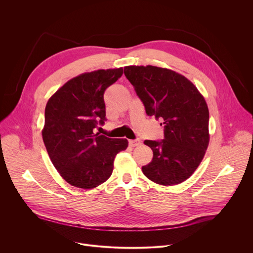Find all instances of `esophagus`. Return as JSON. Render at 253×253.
<instances>
[{
    "label": "esophagus",
    "instance_id": "34e87169",
    "mask_svg": "<svg viewBox=\"0 0 253 253\" xmlns=\"http://www.w3.org/2000/svg\"><path fill=\"white\" fill-rule=\"evenodd\" d=\"M139 144H141V141L139 139H136V140H129V145L131 147H136L138 146Z\"/></svg>",
    "mask_w": 253,
    "mask_h": 253
}]
</instances>
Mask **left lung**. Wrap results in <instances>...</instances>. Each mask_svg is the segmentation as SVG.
Segmentation results:
<instances>
[{
    "label": "left lung",
    "mask_w": 253,
    "mask_h": 253,
    "mask_svg": "<svg viewBox=\"0 0 253 253\" xmlns=\"http://www.w3.org/2000/svg\"><path fill=\"white\" fill-rule=\"evenodd\" d=\"M148 116L164 120V139L145 140L152 161L142 167L151 181L171 186L188 179L201 163L209 144V111L196 86L183 75L156 66H126Z\"/></svg>",
    "instance_id": "8db88e82"
}]
</instances>
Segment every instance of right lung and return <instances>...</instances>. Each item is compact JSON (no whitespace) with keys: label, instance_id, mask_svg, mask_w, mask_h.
Returning a JSON list of instances; mask_svg holds the SVG:
<instances>
[{"label":"right lung","instance_id":"obj_1","mask_svg":"<svg viewBox=\"0 0 253 253\" xmlns=\"http://www.w3.org/2000/svg\"><path fill=\"white\" fill-rule=\"evenodd\" d=\"M122 74V67L80 74L47 102L43 141L53 165L72 186L92 189L104 183L112 174L117 153L128 147L127 139L93 132L106 120L105 90Z\"/></svg>","mask_w":253,"mask_h":253}]
</instances>
